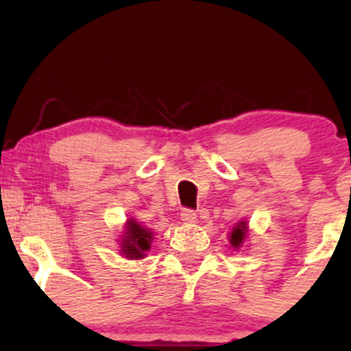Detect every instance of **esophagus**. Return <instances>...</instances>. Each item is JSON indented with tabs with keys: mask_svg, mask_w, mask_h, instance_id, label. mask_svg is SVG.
Here are the masks:
<instances>
[{
	"mask_svg": "<svg viewBox=\"0 0 351 351\" xmlns=\"http://www.w3.org/2000/svg\"><path fill=\"white\" fill-rule=\"evenodd\" d=\"M196 219H198V216H196L195 211H191V209H183V213H181V221H183L184 224L196 223Z\"/></svg>",
	"mask_w": 351,
	"mask_h": 351,
	"instance_id": "1",
	"label": "esophagus"
}]
</instances>
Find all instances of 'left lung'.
Masks as SVG:
<instances>
[{
    "instance_id": "obj_1",
    "label": "left lung",
    "mask_w": 351,
    "mask_h": 351,
    "mask_svg": "<svg viewBox=\"0 0 351 351\" xmlns=\"http://www.w3.org/2000/svg\"><path fill=\"white\" fill-rule=\"evenodd\" d=\"M249 239V221L241 219L234 223V226L231 228V232H229L228 241L231 244V247L234 251H241L244 247V244L247 243Z\"/></svg>"
}]
</instances>
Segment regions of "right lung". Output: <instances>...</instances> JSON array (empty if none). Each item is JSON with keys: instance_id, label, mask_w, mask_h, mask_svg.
<instances>
[{"instance_id": "obj_1", "label": "right lung", "mask_w": 351, "mask_h": 351, "mask_svg": "<svg viewBox=\"0 0 351 351\" xmlns=\"http://www.w3.org/2000/svg\"><path fill=\"white\" fill-rule=\"evenodd\" d=\"M153 239H155V232L142 226L135 217L130 216L125 221L120 239H117L120 245V256L127 257L128 261L143 259L150 252Z\"/></svg>"}]
</instances>
